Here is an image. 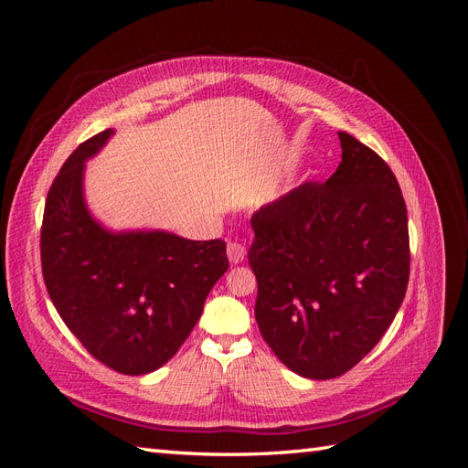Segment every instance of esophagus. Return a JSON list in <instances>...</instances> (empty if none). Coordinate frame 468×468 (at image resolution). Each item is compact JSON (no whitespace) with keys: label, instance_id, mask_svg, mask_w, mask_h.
Returning a JSON list of instances; mask_svg holds the SVG:
<instances>
[{"label":"esophagus","instance_id":"obj_1","mask_svg":"<svg viewBox=\"0 0 468 468\" xmlns=\"http://www.w3.org/2000/svg\"><path fill=\"white\" fill-rule=\"evenodd\" d=\"M226 253H229V260L232 265L242 263L246 258V248L238 242H229V248H226Z\"/></svg>","mask_w":468,"mask_h":468}]
</instances>
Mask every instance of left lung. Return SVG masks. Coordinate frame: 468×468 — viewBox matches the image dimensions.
I'll list each match as a JSON object with an SVG mask.
<instances>
[{
    "label": "left lung",
    "mask_w": 468,
    "mask_h": 468,
    "mask_svg": "<svg viewBox=\"0 0 468 468\" xmlns=\"http://www.w3.org/2000/svg\"><path fill=\"white\" fill-rule=\"evenodd\" d=\"M337 136L335 174L261 207L248 251L263 339L291 371L314 380L347 373L378 344L410 277L399 181L369 146Z\"/></svg>",
    "instance_id": "left-lung-1"
}]
</instances>
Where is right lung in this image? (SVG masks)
I'll return each instance as SVG.
<instances>
[{
    "mask_svg": "<svg viewBox=\"0 0 468 468\" xmlns=\"http://www.w3.org/2000/svg\"><path fill=\"white\" fill-rule=\"evenodd\" d=\"M112 133L80 144L56 176L42 217L40 261L50 301L69 332L109 369L136 377L176 356L229 258L222 239L111 232L91 217L83 169Z\"/></svg>",
    "mask_w": 468,
    "mask_h": 468,
    "instance_id": "add662e5",
    "label": "right lung"
}]
</instances>
